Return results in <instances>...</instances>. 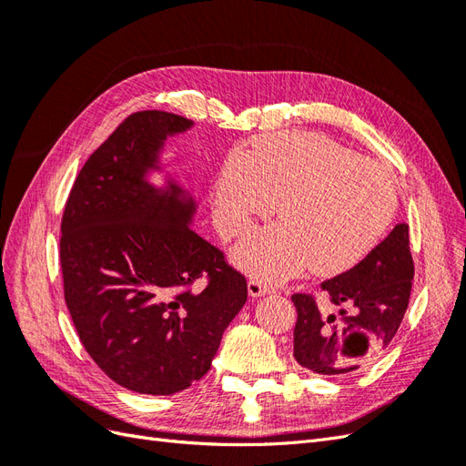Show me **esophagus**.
I'll list each match as a JSON object with an SVG mask.
<instances>
[{
  "instance_id": "1",
  "label": "esophagus",
  "mask_w": 466,
  "mask_h": 466,
  "mask_svg": "<svg viewBox=\"0 0 466 466\" xmlns=\"http://www.w3.org/2000/svg\"><path fill=\"white\" fill-rule=\"evenodd\" d=\"M274 286L266 284V281L258 279V278H250L248 279V295H252V298H262V295H268V293H274Z\"/></svg>"
}]
</instances>
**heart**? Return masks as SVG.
<instances>
[{"label": "heart", "instance_id": "obj_1", "mask_svg": "<svg viewBox=\"0 0 466 466\" xmlns=\"http://www.w3.org/2000/svg\"><path fill=\"white\" fill-rule=\"evenodd\" d=\"M214 194L225 237L247 233L279 202L281 221L235 250L248 274L270 284L307 266L319 276L351 270L379 245L399 206L387 168L311 132L257 137L247 155L221 165Z\"/></svg>", "mask_w": 466, "mask_h": 466}]
</instances>
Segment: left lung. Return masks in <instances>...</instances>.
Segmentation results:
<instances>
[{"label": "left lung", "mask_w": 466, "mask_h": 466, "mask_svg": "<svg viewBox=\"0 0 466 466\" xmlns=\"http://www.w3.org/2000/svg\"><path fill=\"white\" fill-rule=\"evenodd\" d=\"M414 279L408 225L399 223L351 270L322 281L324 303L295 293L293 358L301 368L338 377L375 361L404 319Z\"/></svg>", "instance_id": "obj_1"}]
</instances>
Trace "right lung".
<instances>
[{"label": "right lung", "mask_w": 466, "mask_h": 466, "mask_svg": "<svg viewBox=\"0 0 466 466\" xmlns=\"http://www.w3.org/2000/svg\"><path fill=\"white\" fill-rule=\"evenodd\" d=\"M192 124L134 112L83 165L62 218L64 298L79 340L105 375L142 394L202 379L247 301L245 276L190 228L192 196L146 178L165 139Z\"/></svg>", "instance_id": "1"}]
</instances>
